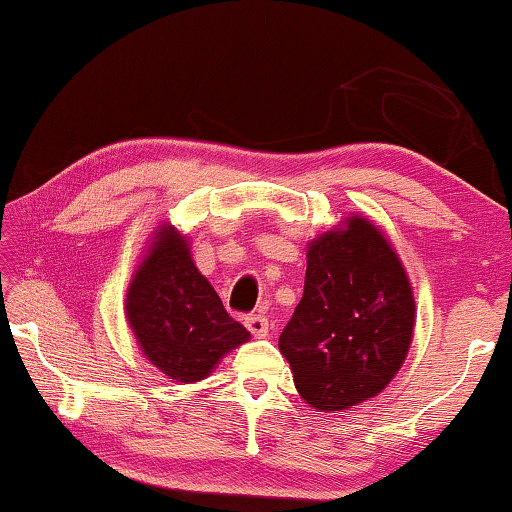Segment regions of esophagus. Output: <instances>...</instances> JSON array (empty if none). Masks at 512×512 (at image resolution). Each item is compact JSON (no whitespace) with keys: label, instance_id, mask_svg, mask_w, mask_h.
Segmentation results:
<instances>
[{"label":"esophagus","instance_id":"obj_1","mask_svg":"<svg viewBox=\"0 0 512 512\" xmlns=\"http://www.w3.org/2000/svg\"><path fill=\"white\" fill-rule=\"evenodd\" d=\"M247 328L254 338H265L268 335V319L263 314H251V317H247Z\"/></svg>","mask_w":512,"mask_h":512}]
</instances>
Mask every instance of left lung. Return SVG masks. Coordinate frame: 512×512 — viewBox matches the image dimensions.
Wrapping results in <instances>:
<instances>
[{
	"instance_id": "8db88e82",
	"label": "left lung",
	"mask_w": 512,
	"mask_h": 512,
	"mask_svg": "<svg viewBox=\"0 0 512 512\" xmlns=\"http://www.w3.org/2000/svg\"><path fill=\"white\" fill-rule=\"evenodd\" d=\"M408 272L361 214L307 244L303 298L279 335L293 384L317 412H345L387 389L415 331Z\"/></svg>"
}]
</instances>
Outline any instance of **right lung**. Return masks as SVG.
<instances>
[{"instance_id":"right-lung-1","label":"right lung","mask_w":512,"mask_h":512,"mask_svg":"<svg viewBox=\"0 0 512 512\" xmlns=\"http://www.w3.org/2000/svg\"><path fill=\"white\" fill-rule=\"evenodd\" d=\"M125 319L144 359L174 382L209 377L251 335L195 268L188 237L160 223L125 293Z\"/></svg>"}]
</instances>
